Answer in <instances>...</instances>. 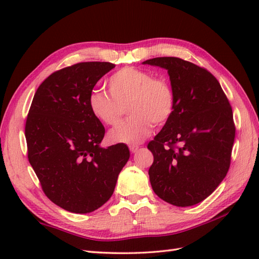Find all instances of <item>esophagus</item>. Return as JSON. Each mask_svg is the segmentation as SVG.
Wrapping results in <instances>:
<instances>
[{
	"instance_id": "1",
	"label": "esophagus",
	"mask_w": 259,
	"mask_h": 259,
	"mask_svg": "<svg viewBox=\"0 0 259 259\" xmlns=\"http://www.w3.org/2000/svg\"><path fill=\"white\" fill-rule=\"evenodd\" d=\"M129 148H130V151L133 153H136L137 151L139 150V146H130Z\"/></svg>"
}]
</instances>
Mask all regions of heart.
<instances>
[{"mask_svg":"<svg viewBox=\"0 0 259 259\" xmlns=\"http://www.w3.org/2000/svg\"><path fill=\"white\" fill-rule=\"evenodd\" d=\"M110 96L95 90L88 104L93 117L107 125L117 124L124 108L131 114L109 133L113 144H139L152 130V123L161 125L171 118L175 95L164 79L153 78L148 71L125 67L114 72L107 81Z\"/></svg>","mask_w":259,"mask_h":259,"instance_id":"heart-1","label":"heart"}]
</instances>
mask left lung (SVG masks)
I'll return each instance as SVG.
<instances>
[{
  "mask_svg": "<svg viewBox=\"0 0 259 259\" xmlns=\"http://www.w3.org/2000/svg\"><path fill=\"white\" fill-rule=\"evenodd\" d=\"M142 63L166 69L175 95L171 118L148 144L153 155L151 187L174 206H194L227 175L235 140L232 107L206 69L175 57Z\"/></svg>",
  "mask_w": 259,
  "mask_h": 259,
  "instance_id": "8db88e82",
  "label": "left lung"
}]
</instances>
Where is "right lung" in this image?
<instances>
[{
  "instance_id": "add662e5",
  "label": "right lung",
  "mask_w": 259,
  "mask_h": 259,
  "mask_svg": "<svg viewBox=\"0 0 259 259\" xmlns=\"http://www.w3.org/2000/svg\"><path fill=\"white\" fill-rule=\"evenodd\" d=\"M113 68L81 62L57 71L37 88L27 114L29 161L49 199L70 212L106 203L129 160L123 144L101 147L106 131L88 104L97 82Z\"/></svg>"
}]
</instances>
